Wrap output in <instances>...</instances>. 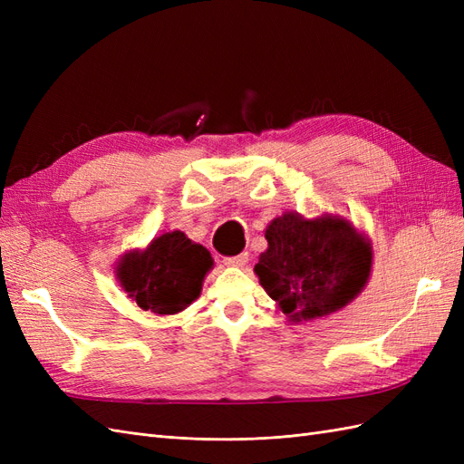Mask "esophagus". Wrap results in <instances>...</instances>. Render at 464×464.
Instances as JSON below:
<instances>
[{
    "label": "esophagus",
    "mask_w": 464,
    "mask_h": 464,
    "mask_svg": "<svg viewBox=\"0 0 464 464\" xmlns=\"http://www.w3.org/2000/svg\"><path fill=\"white\" fill-rule=\"evenodd\" d=\"M249 261L247 254H240V256H232V257H224V265L228 266H244Z\"/></svg>",
    "instance_id": "esophagus-1"
}]
</instances>
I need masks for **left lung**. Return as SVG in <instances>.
<instances>
[{
	"mask_svg": "<svg viewBox=\"0 0 464 464\" xmlns=\"http://www.w3.org/2000/svg\"><path fill=\"white\" fill-rule=\"evenodd\" d=\"M269 249L256 273L265 292L294 321L341 310L366 286L372 249L346 220L296 213L275 218L265 232Z\"/></svg>",
	"mask_w": 464,
	"mask_h": 464,
	"instance_id": "8db88e82",
	"label": "left lung"
}]
</instances>
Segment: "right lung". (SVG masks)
<instances>
[{
    "label": "right lung",
    "instance_id": "add662e5",
    "mask_svg": "<svg viewBox=\"0 0 464 464\" xmlns=\"http://www.w3.org/2000/svg\"><path fill=\"white\" fill-rule=\"evenodd\" d=\"M210 266L213 259L203 246L181 232H168L141 254L125 256L118 265V278L139 307L172 315L199 296Z\"/></svg>",
    "mask_w": 464,
    "mask_h": 464
}]
</instances>
